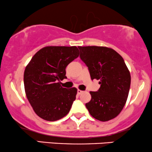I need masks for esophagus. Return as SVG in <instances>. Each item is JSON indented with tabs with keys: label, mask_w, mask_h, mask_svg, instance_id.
I'll return each instance as SVG.
<instances>
[{
	"label": "esophagus",
	"mask_w": 152,
	"mask_h": 152,
	"mask_svg": "<svg viewBox=\"0 0 152 152\" xmlns=\"http://www.w3.org/2000/svg\"><path fill=\"white\" fill-rule=\"evenodd\" d=\"M83 91H81V90H79V89H78L77 90V94H78V95H80V94H81L82 93H83Z\"/></svg>",
	"instance_id": "34e87169"
}]
</instances>
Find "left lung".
Wrapping results in <instances>:
<instances>
[{"label": "left lung", "mask_w": 152, "mask_h": 152, "mask_svg": "<svg viewBox=\"0 0 152 152\" xmlns=\"http://www.w3.org/2000/svg\"><path fill=\"white\" fill-rule=\"evenodd\" d=\"M78 48L80 58L88 67L91 80H99L101 84L97 91H90L91 99L86 107L96 119H112L123 109L129 92L131 76L124 60L107 47Z\"/></svg>", "instance_id": "8db88e82"}]
</instances>
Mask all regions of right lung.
<instances>
[{
    "label": "right lung",
    "mask_w": 152,
    "mask_h": 152,
    "mask_svg": "<svg viewBox=\"0 0 152 152\" xmlns=\"http://www.w3.org/2000/svg\"><path fill=\"white\" fill-rule=\"evenodd\" d=\"M78 55L76 46L44 47L26 67L23 81L26 96L39 117L54 121L69 112L77 89L63 88L60 81L66 78V66Z\"/></svg>",
    "instance_id": "obj_1"
}]
</instances>
